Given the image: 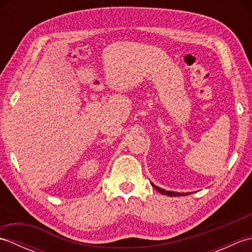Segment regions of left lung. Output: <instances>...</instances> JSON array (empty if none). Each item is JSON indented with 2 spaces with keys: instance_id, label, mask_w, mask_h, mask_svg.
Returning a JSON list of instances; mask_svg holds the SVG:
<instances>
[{
  "instance_id": "left-lung-1",
  "label": "left lung",
  "mask_w": 252,
  "mask_h": 252,
  "mask_svg": "<svg viewBox=\"0 0 252 252\" xmlns=\"http://www.w3.org/2000/svg\"><path fill=\"white\" fill-rule=\"evenodd\" d=\"M152 185H153V187L154 189H156L160 194H162V195H167V196H171V197H175V196H184V195H189V192H178V191H170V190H165V189H160V187H158V186H156V185H154L153 183H152Z\"/></svg>"
}]
</instances>
